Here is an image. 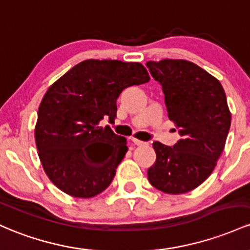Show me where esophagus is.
Wrapping results in <instances>:
<instances>
[{"label": "esophagus", "instance_id": "esophagus-1", "mask_svg": "<svg viewBox=\"0 0 250 250\" xmlns=\"http://www.w3.org/2000/svg\"><path fill=\"white\" fill-rule=\"evenodd\" d=\"M131 140H132L133 144H134V145H137V146H143V145H146V143H145V142H142V140H139V139L132 138Z\"/></svg>", "mask_w": 250, "mask_h": 250}]
</instances>
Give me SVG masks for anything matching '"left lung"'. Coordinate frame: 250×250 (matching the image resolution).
<instances>
[{
    "label": "left lung",
    "instance_id": "obj_1",
    "mask_svg": "<svg viewBox=\"0 0 250 250\" xmlns=\"http://www.w3.org/2000/svg\"><path fill=\"white\" fill-rule=\"evenodd\" d=\"M146 66L162 85L167 117L181 134L172 147L153 143L148 182L170 195L189 192L211 175L226 145L231 122L226 93L220 81L191 61L164 59Z\"/></svg>",
    "mask_w": 250,
    "mask_h": 250
}]
</instances>
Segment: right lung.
<instances>
[{
    "label": "right lung",
    "instance_id": "obj_1",
    "mask_svg": "<svg viewBox=\"0 0 250 250\" xmlns=\"http://www.w3.org/2000/svg\"><path fill=\"white\" fill-rule=\"evenodd\" d=\"M148 80L139 62L88 59L50 85L38 111L35 142L44 172L61 191L91 198L110 186L127 142L104 124L116 119L123 89Z\"/></svg>",
    "mask_w": 250,
    "mask_h": 250
}]
</instances>
